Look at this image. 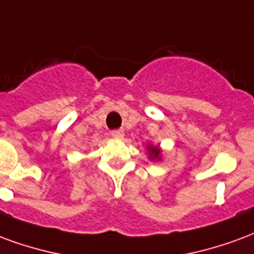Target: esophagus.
Segmentation results:
<instances>
[{
    "label": "esophagus",
    "mask_w": 254,
    "mask_h": 254,
    "mask_svg": "<svg viewBox=\"0 0 254 254\" xmlns=\"http://www.w3.org/2000/svg\"><path fill=\"white\" fill-rule=\"evenodd\" d=\"M123 134H125V131L123 129H114V131H111V135L116 138V139H120V138H123Z\"/></svg>",
    "instance_id": "esophagus-1"
}]
</instances>
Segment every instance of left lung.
Returning <instances> with one entry per match:
<instances>
[{
	"mask_svg": "<svg viewBox=\"0 0 254 254\" xmlns=\"http://www.w3.org/2000/svg\"><path fill=\"white\" fill-rule=\"evenodd\" d=\"M147 150H149L150 158H151V160H154V158H158V155H160V149H158V147H153V146H149V147H147Z\"/></svg>",
	"mask_w": 254,
	"mask_h": 254,
	"instance_id": "left-lung-1",
	"label": "left lung"
}]
</instances>
